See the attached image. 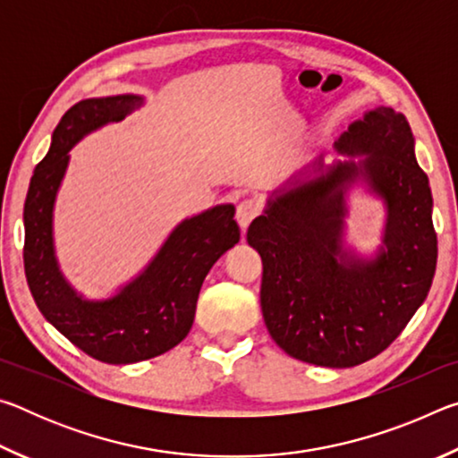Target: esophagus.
<instances>
[{
  "instance_id": "obj_1",
  "label": "esophagus",
  "mask_w": 458,
  "mask_h": 458,
  "mask_svg": "<svg viewBox=\"0 0 458 458\" xmlns=\"http://www.w3.org/2000/svg\"><path fill=\"white\" fill-rule=\"evenodd\" d=\"M260 210H262V206H260V201L257 198H246V199L240 201L238 208H236V220H238L240 226L246 228L248 224L257 218Z\"/></svg>"
}]
</instances>
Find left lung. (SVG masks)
Here are the masks:
<instances>
[{"mask_svg": "<svg viewBox=\"0 0 458 458\" xmlns=\"http://www.w3.org/2000/svg\"><path fill=\"white\" fill-rule=\"evenodd\" d=\"M337 149L368 155L268 201L246 238L262 259L260 307L276 345L313 366L353 368L382 353L424 303L438 240L428 177L416 164L404 114L369 111ZM360 173L388 201V250L376 261L337 263L343 185Z\"/></svg>", "mask_w": 458, "mask_h": 458, "instance_id": "left-lung-1", "label": "left lung"}]
</instances>
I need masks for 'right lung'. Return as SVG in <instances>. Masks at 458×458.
<instances>
[{
  "label": "right lung",
  "mask_w": 458,
  "mask_h": 458,
  "mask_svg": "<svg viewBox=\"0 0 458 458\" xmlns=\"http://www.w3.org/2000/svg\"><path fill=\"white\" fill-rule=\"evenodd\" d=\"M141 103L135 95H119L68 108L48 155L34 169L24 204V268L38 309L79 350L114 366L151 360L183 341L206 275L240 240L234 206H216L182 222L145 273L117 297L92 303L66 284L54 259L52 206L68 151L89 131L121 121Z\"/></svg>",
  "instance_id": "1"
}]
</instances>
